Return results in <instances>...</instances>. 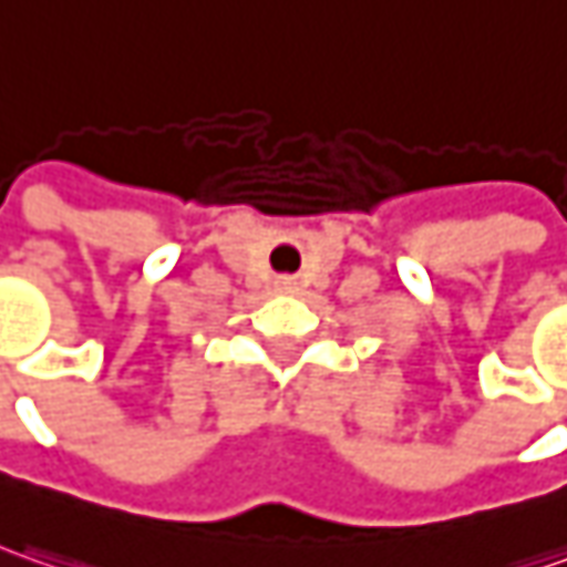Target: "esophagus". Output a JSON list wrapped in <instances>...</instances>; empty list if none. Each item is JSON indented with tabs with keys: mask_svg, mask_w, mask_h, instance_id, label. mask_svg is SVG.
I'll use <instances>...</instances> for the list:
<instances>
[{
	"mask_svg": "<svg viewBox=\"0 0 567 567\" xmlns=\"http://www.w3.org/2000/svg\"><path fill=\"white\" fill-rule=\"evenodd\" d=\"M276 288H279V291H291V288H295V279H288V276H282V279L276 282Z\"/></svg>",
	"mask_w": 567,
	"mask_h": 567,
	"instance_id": "34e87169",
	"label": "esophagus"
}]
</instances>
